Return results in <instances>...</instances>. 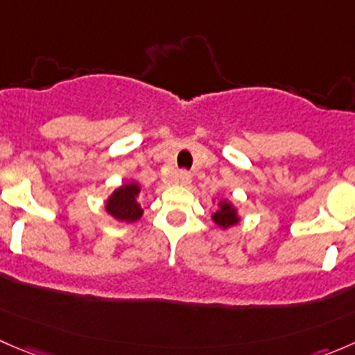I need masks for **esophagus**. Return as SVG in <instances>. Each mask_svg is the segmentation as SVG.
<instances>
[{"instance_id": "34e87169", "label": "esophagus", "mask_w": 355, "mask_h": 355, "mask_svg": "<svg viewBox=\"0 0 355 355\" xmlns=\"http://www.w3.org/2000/svg\"><path fill=\"white\" fill-rule=\"evenodd\" d=\"M192 182V175L189 173V171H185V170H182V171H178L177 173V184L178 185H189Z\"/></svg>"}]
</instances>
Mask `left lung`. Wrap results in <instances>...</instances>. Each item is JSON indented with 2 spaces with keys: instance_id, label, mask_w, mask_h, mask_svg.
Masks as SVG:
<instances>
[{
  "instance_id": "obj_1",
  "label": "left lung",
  "mask_w": 355,
  "mask_h": 355,
  "mask_svg": "<svg viewBox=\"0 0 355 355\" xmlns=\"http://www.w3.org/2000/svg\"><path fill=\"white\" fill-rule=\"evenodd\" d=\"M214 211L211 213V220L214 221V225L221 228V230H228V228L235 227V225L241 223V214H239V207L232 202L230 199L223 198L220 200H214Z\"/></svg>"
}]
</instances>
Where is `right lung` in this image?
Listing matches in <instances>:
<instances>
[{
  "instance_id": "obj_1",
  "label": "right lung",
  "mask_w": 355,
  "mask_h": 355,
  "mask_svg": "<svg viewBox=\"0 0 355 355\" xmlns=\"http://www.w3.org/2000/svg\"><path fill=\"white\" fill-rule=\"evenodd\" d=\"M142 185L137 180H128L114 189L105 200V211L120 223H135L142 218L141 206Z\"/></svg>"
}]
</instances>
